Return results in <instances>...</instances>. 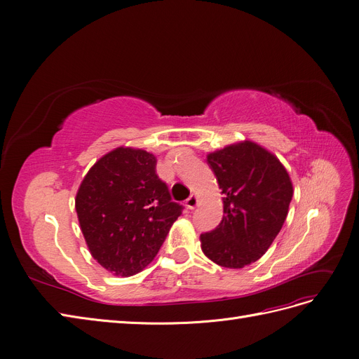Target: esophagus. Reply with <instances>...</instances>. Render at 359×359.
<instances>
[{
  "mask_svg": "<svg viewBox=\"0 0 359 359\" xmlns=\"http://www.w3.org/2000/svg\"><path fill=\"white\" fill-rule=\"evenodd\" d=\"M184 203H186V206H187V208H189V210H195L196 205H198V198H196L195 195H191L189 198L186 199Z\"/></svg>",
  "mask_w": 359,
  "mask_h": 359,
  "instance_id": "1",
  "label": "esophagus"
}]
</instances>
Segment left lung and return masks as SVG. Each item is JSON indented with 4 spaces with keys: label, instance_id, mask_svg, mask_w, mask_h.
I'll return each mask as SVG.
<instances>
[{
    "label": "left lung",
    "instance_id": "1",
    "mask_svg": "<svg viewBox=\"0 0 359 359\" xmlns=\"http://www.w3.org/2000/svg\"><path fill=\"white\" fill-rule=\"evenodd\" d=\"M206 161L224 195V215L214 230L201 234L202 250L224 268L252 265L285 222L291 179L273 154L250 141L215 151Z\"/></svg>",
    "mask_w": 359,
    "mask_h": 359
}]
</instances>
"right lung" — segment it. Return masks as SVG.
Instances as JSON below:
<instances>
[{
  "label": "right lung",
  "mask_w": 359,
  "mask_h": 359,
  "mask_svg": "<svg viewBox=\"0 0 359 359\" xmlns=\"http://www.w3.org/2000/svg\"><path fill=\"white\" fill-rule=\"evenodd\" d=\"M156 163L144 149H113L88 170L75 198L91 256L115 275L130 276L149 265L183 211Z\"/></svg>",
  "instance_id": "add662e5"
}]
</instances>
